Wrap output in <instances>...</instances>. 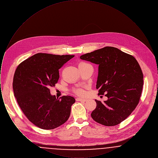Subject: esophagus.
I'll return each mask as SVG.
<instances>
[{"label": "esophagus", "instance_id": "1", "mask_svg": "<svg viewBox=\"0 0 158 158\" xmlns=\"http://www.w3.org/2000/svg\"><path fill=\"white\" fill-rule=\"evenodd\" d=\"M76 101H82V102H86V101H87V99H82V98H76Z\"/></svg>", "mask_w": 158, "mask_h": 158}]
</instances>
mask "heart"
<instances>
[{"mask_svg": "<svg viewBox=\"0 0 158 158\" xmlns=\"http://www.w3.org/2000/svg\"><path fill=\"white\" fill-rule=\"evenodd\" d=\"M73 91L76 95H84L85 94V91L82 88H77L74 89Z\"/></svg>", "mask_w": 158, "mask_h": 158, "instance_id": "1", "label": "heart"}]
</instances>
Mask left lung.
I'll return each instance as SVG.
<instances>
[{
	"instance_id": "8db88e82",
	"label": "left lung",
	"mask_w": 158,
	"mask_h": 158,
	"mask_svg": "<svg viewBox=\"0 0 158 158\" xmlns=\"http://www.w3.org/2000/svg\"><path fill=\"white\" fill-rule=\"evenodd\" d=\"M82 60L98 64L97 89L107 101L95 100L93 120L105 126H113L126 119L138 105L143 85V75L135 58L113 47L86 53Z\"/></svg>"
}]
</instances>
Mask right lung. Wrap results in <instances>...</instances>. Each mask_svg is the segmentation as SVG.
<instances>
[{"label": "right lung", "mask_w": 158, "mask_h": 158, "mask_svg": "<svg viewBox=\"0 0 158 158\" xmlns=\"http://www.w3.org/2000/svg\"><path fill=\"white\" fill-rule=\"evenodd\" d=\"M74 55L37 53L23 61L15 70L14 96L27 118L38 127L52 130L68 120L75 99L50 94L59 79L60 69Z\"/></svg>", "instance_id": "add662e5"}]
</instances>
